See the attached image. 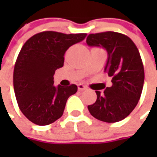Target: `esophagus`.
I'll use <instances>...</instances> for the list:
<instances>
[{
	"label": "esophagus",
	"instance_id": "34e87169",
	"mask_svg": "<svg viewBox=\"0 0 157 157\" xmlns=\"http://www.w3.org/2000/svg\"><path fill=\"white\" fill-rule=\"evenodd\" d=\"M78 91H83V90L86 89V86L82 84H79V85H78Z\"/></svg>",
	"mask_w": 157,
	"mask_h": 157
}]
</instances>
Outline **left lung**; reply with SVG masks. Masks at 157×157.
Masks as SVG:
<instances>
[{"instance_id": "1", "label": "left lung", "mask_w": 157, "mask_h": 157, "mask_svg": "<svg viewBox=\"0 0 157 157\" xmlns=\"http://www.w3.org/2000/svg\"><path fill=\"white\" fill-rule=\"evenodd\" d=\"M86 44L106 51L104 71L112 77L113 83L102 94L95 91L97 100L88 105V110L101 121L112 123L122 121L135 109L142 92L144 68L139 51L128 36L113 31L90 34Z\"/></svg>"}]
</instances>
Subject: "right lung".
I'll return each mask as SVG.
<instances>
[{
  "instance_id": "1",
  "label": "right lung",
  "mask_w": 157,
  "mask_h": 157,
  "mask_svg": "<svg viewBox=\"0 0 157 157\" xmlns=\"http://www.w3.org/2000/svg\"><path fill=\"white\" fill-rule=\"evenodd\" d=\"M86 36V33L44 31L34 35L21 47L14 69V90L20 110L31 122L45 126L63 115L66 101L77 93L78 86H55L53 76L63 67L69 47Z\"/></svg>"
}]
</instances>
